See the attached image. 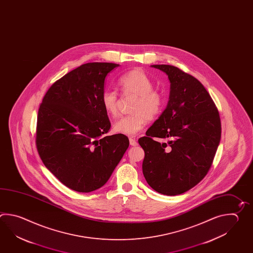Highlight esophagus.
I'll use <instances>...</instances> for the list:
<instances>
[{
	"mask_svg": "<svg viewBox=\"0 0 253 253\" xmlns=\"http://www.w3.org/2000/svg\"><path fill=\"white\" fill-rule=\"evenodd\" d=\"M129 144L131 145V146H137L138 143H137V140L136 139H133V138H129Z\"/></svg>",
	"mask_w": 253,
	"mask_h": 253,
	"instance_id": "34e87169",
	"label": "esophagus"
}]
</instances>
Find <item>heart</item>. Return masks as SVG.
<instances>
[{
    "label": "heart",
    "mask_w": 253,
    "mask_h": 253,
    "mask_svg": "<svg viewBox=\"0 0 253 253\" xmlns=\"http://www.w3.org/2000/svg\"><path fill=\"white\" fill-rule=\"evenodd\" d=\"M119 87L126 95H136L131 112L133 114L119 119L114 129L121 134L133 136L143 129L149 120L158 117L164 106L161 93L152 90L153 83L141 69H133L122 75L117 80ZM105 112L111 116L118 114V93L114 90H104L101 97Z\"/></svg>",
    "instance_id": "1"
}]
</instances>
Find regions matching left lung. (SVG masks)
<instances>
[{"label":"left lung","instance_id":"obj_1","mask_svg":"<svg viewBox=\"0 0 253 253\" xmlns=\"http://www.w3.org/2000/svg\"><path fill=\"white\" fill-rule=\"evenodd\" d=\"M151 67L170 82L167 108L139 139L142 172L151 188L176 196L196 186L211 168L221 139V120L207 89L196 78L169 65ZM153 137L169 138L160 144Z\"/></svg>","mask_w":253,"mask_h":253}]
</instances>
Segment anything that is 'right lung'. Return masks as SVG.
<instances>
[{
  "mask_svg": "<svg viewBox=\"0 0 253 253\" xmlns=\"http://www.w3.org/2000/svg\"><path fill=\"white\" fill-rule=\"evenodd\" d=\"M119 66L84 64L54 83L39 109V155L72 190L88 193L102 187L129 147L124 134L105 136L111 122L101 97L105 78Z\"/></svg>",
  "mask_w": 253,
  "mask_h": 253,
  "instance_id": "right-lung-1",
  "label": "right lung"
}]
</instances>
